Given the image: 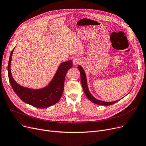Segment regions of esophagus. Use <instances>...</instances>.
Here are the masks:
<instances>
[{"label": "esophagus", "instance_id": "1", "mask_svg": "<svg viewBox=\"0 0 146 146\" xmlns=\"http://www.w3.org/2000/svg\"><path fill=\"white\" fill-rule=\"evenodd\" d=\"M72 61H73V64L74 65H77L78 64H79L81 63V60L79 58H75L73 59Z\"/></svg>", "mask_w": 146, "mask_h": 146}]
</instances>
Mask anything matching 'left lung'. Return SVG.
<instances>
[{
    "label": "left lung",
    "mask_w": 146,
    "mask_h": 146,
    "mask_svg": "<svg viewBox=\"0 0 146 146\" xmlns=\"http://www.w3.org/2000/svg\"><path fill=\"white\" fill-rule=\"evenodd\" d=\"M78 69L79 70V71L80 72L81 81L82 86V88H83L84 92L85 94L86 95V97L88 98V99L89 100H91V102H92L93 103H94L95 104L99 105H102V106H109V105H113V104L116 103L117 102H118L119 100H120V99H119V100H115V101H113V102H104V101H102V100H98V99H96L95 97H94L92 95L91 92H89V91L88 84H87L86 74H85V72L84 69L82 68V67L80 65H78Z\"/></svg>",
    "instance_id": "1"
}]
</instances>
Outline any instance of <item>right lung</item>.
<instances>
[{
	"label": "right lung",
	"mask_w": 146,
	"mask_h": 146,
	"mask_svg": "<svg viewBox=\"0 0 146 146\" xmlns=\"http://www.w3.org/2000/svg\"><path fill=\"white\" fill-rule=\"evenodd\" d=\"M14 49L10 55L7 70L10 84L17 95L24 102L41 109L47 108L57 103L62 95L65 75L72 66V61L69 60L61 63L52 80L46 86L38 89H31L21 86L12 76L10 64Z\"/></svg>",
	"instance_id": "right-lung-1"
}]
</instances>
